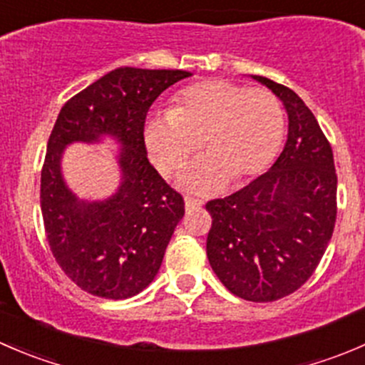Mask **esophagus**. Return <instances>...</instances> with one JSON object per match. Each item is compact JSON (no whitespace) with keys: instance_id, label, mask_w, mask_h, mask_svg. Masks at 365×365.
<instances>
[{"instance_id":"esophagus-1","label":"esophagus","mask_w":365,"mask_h":365,"mask_svg":"<svg viewBox=\"0 0 365 365\" xmlns=\"http://www.w3.org/2000/svg\"><path fill=\"white\" fill-rule=\"evenodd\" d=\"M201 206H203V201H201V200L185 196V210H187V212H192V210L201 208Z\"/></svg>"}]
</instances>
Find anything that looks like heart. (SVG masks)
Returning <instances> with one entry per match:
<instances>
[{
	"mask_svg": "<svg viewBox=\"0 0 365 365\" xmlns=\"http://www.w3.org/2000/svg\"><path fill=\"white\" fill-rule=\"evenodd\" d=\"M284 113L264 88H245L224 79L196 83L180 91L171 113L153 114L143 128L146 152L162 175H171L197 148L180 182L201 194L247 182L267 171L281 150Z\"/></svg>",
	"mask_w": 365,
	"mask_h": 365,
	"instance_id": "heart-1",
	"label": "heart"
}]
</instances>
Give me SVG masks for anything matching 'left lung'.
Masks as SVG:
<instances>
[{"instance_id": "8db88e82", "label": "left lung", "mask_w": 365, "mask_h": 365, "mask_svg": "<svg viewBox=\"0 0 365 365\" xmlns=\"http://www.w3.org/2000/svg\"><path fill=\"white\" fill-rule=\"evenodd\" d=\"M281 98L288 141L264 175L206 203L210 267L233 295L274 302L292 295L327 251L337 215L334 153L318 120L289 88L252 76Z\"/></svg>"}]
</instances>
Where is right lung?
Segmentation results:
<instances>
[{
	"instance_id": "add662e5",
	"label": "right lung",
	"mask_w": 365,
	"mask_h": 365,
	"mask_svg": "<svg viewBox=\"0 0 365 365\" xmlns=\"http://www.w3.org/2000/svg\"><path fill=\"white\" fill-rule=\"evenodd\" d=\"M185 70L114 68L61 108L47 143L40 206L51 251L84 292L109 300L141 293L155 279L165 247L182 220L183 197L146 157V113ZM120 145V187L102 202L79 200L64 183L61 157L72 142Z\"/></svg>"
}]
</instances>
